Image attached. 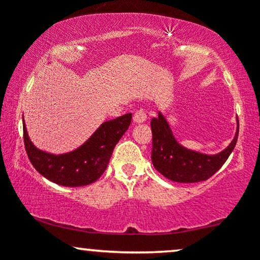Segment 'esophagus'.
I'll use <instances>...</instances> for the list:
<instances>
[{
    "mask_svg": "<svg viewBox=\"0 0 260 260\" xmlns=\"http://www.w3.org/2000/svg\"><path fill=\"white\" fill-rule=\"evenodd\" d=\"M147 121V113L143 110H138V111L134 112L133 115V122L134 123H143V122Z\"/></svg>",
    "mask_w": 260,
    "mask_h": 260,
    "instance_id": "obj_1",
    "label": "esophagus"
}]
</instances>
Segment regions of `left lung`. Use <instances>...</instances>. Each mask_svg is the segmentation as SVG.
<instances>
[{
    "label": "left lung",
    "instance_id": "8db88e82",
    "mask_svg": "<svg viewBox=\"0 0 260 260\" xmlns=\"http://www.w3.org/2000/svg\"><path fill=\"white\" fill-rule=\"evenodd\" d=\"M153 133L151 161L154 168L169 180L180 183H194L210 178L221 169L235 149L237 133L231 144L217 155H204L181 147L172 136L169 123L161 113L150 121Z\"/></svg>",
    "mask_w": 260,
    "mask_h": 260
}]
</instances>
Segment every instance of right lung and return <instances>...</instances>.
<instances>
[{
    "label": "right lung",
    "instance_id": "1",
    "mask_svg": "<svg viewBox=\"0 0 260 260\" xmlns=\"http://www.w3.org/2000/svg\"><path fill=\"white\" fill-rule=\"evenodd\" d=\"M132 113L104 122L82 147L72 153L53 155L32 145L23 124V138L29 160L39 174L64 187H80L95 182L104 174L113 149L129 127Z\"/></svg>",
    "mask_w": 260,
    "mask_h": 260
}]
</instances>
